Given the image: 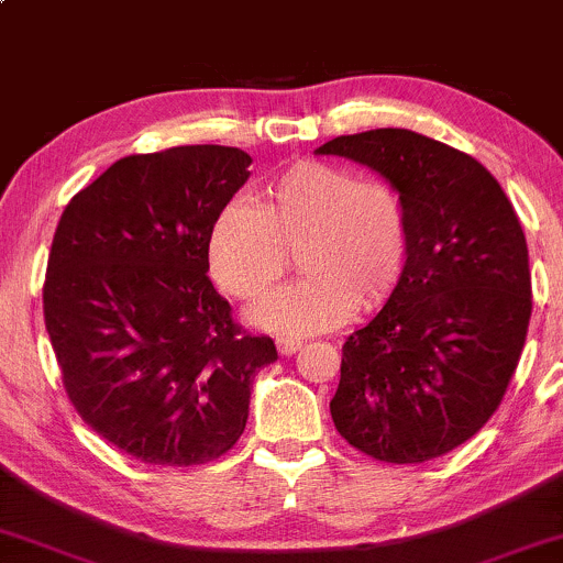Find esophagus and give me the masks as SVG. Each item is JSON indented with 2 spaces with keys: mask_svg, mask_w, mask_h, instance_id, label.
Wrapping results in <instances>:
<instances>
[{
  "mask_svg": "<svg viewBox=\"0 0 563 563\" xmlns=\"http://www.w3.org/2000/svg\"><path fill=\"white\" fill-rule=\"evenodd\" d=\"M275 344H277V352H280L283 357H290V354L299 352L303 341L301 339H294V335H280V339H277Z\"/></svg>",
  "mask_w": 563,
  "mask_h": 563,
  "instance_id": "esophagus-1",
  "label": "esophagus"
}]
</instances>
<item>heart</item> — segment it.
I'll return each instance as SVG.
<instances>
[{"mask_svg":"<svg viewBox=\"0 0 563 563\" xmlns=\"http://www.w3.org/2000/svg\"><path fill=\"white\" fill-rule=\"evenodd\" d=\"M303 273L249 312L277 333H318L352 309H373L399 283L407 214L399 192L325 161H299L262 190L260 203L232 200L209 232V269L224 294L260 299L288 269Z\"/></svg>","mask_w":563,"mask_h":563,"instance_id":"obj_1","label":"heart"}]
</instances>
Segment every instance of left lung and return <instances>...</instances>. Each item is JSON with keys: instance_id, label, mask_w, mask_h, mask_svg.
Masks as SVG:
<instances>
[{"instance_id": "1", "label": "left lung", "mask_w": 563, "mask_h": 563, "mask_svg": "<svg viewBox=\"0 0 563 563\" xmlns=\"http://www.w3.org/2000/svg\"><path fill=\"white\" fill-rule=\"evenodd\" d=\"M378 172L407 214V260L384 309L346 339L339 434L384 463H423L493 418L532 314L525 230L476 158L410 129L318 147Z\"/></svg>"}]
</instances>
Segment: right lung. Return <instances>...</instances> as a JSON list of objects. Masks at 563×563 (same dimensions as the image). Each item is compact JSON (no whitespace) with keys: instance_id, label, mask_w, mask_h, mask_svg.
<instances>
[{"instance_id":"add662e5","label":"right lung","mask_w":563,"mask_h":563,"mask_svg":"<svg viewBox=\"0 0 563 563\" xmlns=\"http://www.w3.org/2000/svg\"><path fill=\"white\" fill-rule=\"evenodd\" d=\"M241 147L115 161L57 222L44 325L89 429L153 466H200L245 429L275 341L249 335L209 280V232L249 179Z\"/></svg>"}]
</instances>
